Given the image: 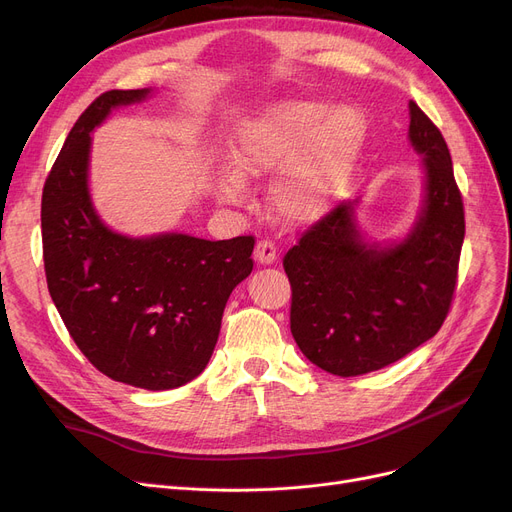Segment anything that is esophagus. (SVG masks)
Returning a JSON list of instances; mask_svg holds the SVG:
<instances>
[{
  "label": "esophagus",
  "instance_id": "1",
  "mask_svg": "<svg viewBox=\"0 0 512 512\" xmlns=\"http://www.w3.org/2000/svg\"><path fill=\"white\" fill-rule=\"evenodd\" d=\"M255 259H257L259 263H263V265L274 263V261L278 259L276 242L270 240V238H261V240L257 242V247H255Z\"/></svg>",
  "mask_w": 512,
  "mask_h": 512
}]
</instances>
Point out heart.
Masks as SVG:
<instances>
[{
  "mask_svg": "<svg viewBox=\"0 0 512 512\" xmlns=\"http://www.w3.org/2000/svg\"><path fill=\"white\" fill-rule=\"evenodd\" d=\"M363 141V118L353 107L284 101L242 122L232 141L234 166L247 176L286 171L274 184V205L288 220H311L344 184ZM222 195L238 199V172L222 178Z\"/></svg>",
  "mask_w": 512,
  "mask_h": 512,
  "instance_id": "obj_1",
  "label": "heart"
}]
</instances>
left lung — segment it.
I'll list each match as a JSON object with an SVG mask.
<instances>
[{"mask_svg": "<svg viewBox=\"0 0 512 512\" xmlns=\"http://www.w3.org/2000/svg\"><path fill=\"white\" fill-rule=\"evenodd\" d=\"M409 139L425 166V203L394 247L365 245L353 203L332 207L284 255L290 332L303 355L353 378L407 357L450 311L465 238L463 195L438 126L411 101Z\"/></svg>", "mask_w": 512, "mask_h": 512, "instance_id": "8db88e82", "label": "left lung"}]
</instances>
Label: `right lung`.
<instances>
[{
	"label": "right lung",
	"instance_id": "add662e5",
	"mask_svg": "<svg viewBox=\"0 0 512 512\" xmlns=\"http://www.w3.org/2000/svg\"><path fill=\"white\" fill-rule=\"evenodd\" d=\"M147 89L101 93L72 126L41 199L47 288L93 367L145 390L178 388L205 369L230 292L253 270L255 236L126 238L95 213L91 130Z\"/></svg>",
	"mask_w": 512,
	"mask_h": 512
}]
</instances>
